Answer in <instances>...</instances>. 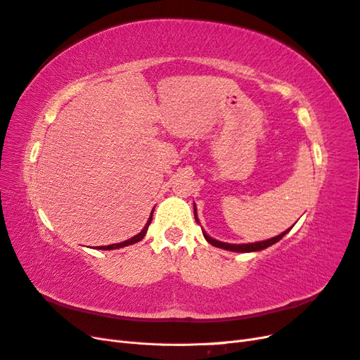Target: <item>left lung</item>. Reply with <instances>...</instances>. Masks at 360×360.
I'll list each match as a JSON object with an SVG mask.
<instances>
[{
	"instance_id": "left-lung-1",
	"label": "left lung",
	"mask_w": 360,
	"mask_h": 360,
	"mask_svg": "<svg viewBox=\"0 0 360 360\" xmlns=\"http://www.w3.org/2000/svg\"><path fill=\"white\" fill-rule=\"evenodd\" d=\"M193 214H195V221L198 222V214H197V209H195L193 205ZM200 224V222H198ZM290 231V228L287 231L281 233L279 236L276 237H271V238H267V240H263V242H255V243H240V245H234V243H225V242H219L216 240V238L210 237L209 234H207L205 231H202V236L207 242H209L210 245L216 246V248H221V249H225V250H231V252H257V250H263L271 245H275L276 242H279L282 237H284L287 233Z\"/></svg>"
}]
</instances>
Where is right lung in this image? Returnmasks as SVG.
<instances>
[{"instance_id": "1", "label": "right lung", "mask_w": 360, "mask_h": 360, "mask_svg": "<svg viewBox=\"0 0 360 360\" xmlns=\"http://www.w3.org/2000/svg\"><path fill=\"white\" fill-rule=\"evenodd\" d=\"M153 210H155V209H153ZM151 219H153V212L150 213V217H148L147 224L144 225L143 230H141V233H138L136 236L130 237L129 240H124V242H122V243H114V245H108V246H97V249H103V250H112V249H120V248H124V246H129V245H134V243H138V242H141V240H143V238L146 237V234H147V230H148V225L151 224Z\"/></svg>"}]
</instances>
